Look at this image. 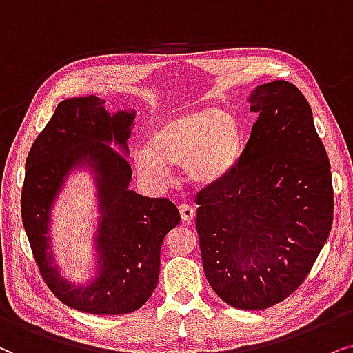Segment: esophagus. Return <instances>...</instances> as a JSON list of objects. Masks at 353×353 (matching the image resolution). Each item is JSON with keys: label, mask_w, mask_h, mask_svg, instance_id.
Returning a JSON list of instances; mask_svg holds the SVG:
<instances>
[{"label": "esophagus", "mask_w": 353, "mask_h": 353, "mask_svg": "<svg viewBox=\"0 0 353 353\" xmlns=\"http://www.w3.org/2000/svg\"><path fill=\"white\" fill-rule=\"evenodd\" d=\"M179 211H181V218H182V221H185V223H190V221L195 218V210H194V206L189 205V203H182V205H179Z\"/></svg>", "instance_id": "1"}]
</instances>
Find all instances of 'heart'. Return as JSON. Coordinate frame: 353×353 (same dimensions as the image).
Listing matches in <instances>:
<instances>
[{
	"label": "heart",
	"instance_id": "heart-1",
	"mask_svg": "<svg viewBox=\"0 0 353 353\" xmlns=\"http://www.w3.org/2000/svg\"><path fill=\"white\" fill-rule=\"evenodd\" d=\"M148 147L135 153L140 176L154 185L171 179L166 163L184 164L196 184H213L231 171L241 152L236 121L213 108L172 114L148 134Z\"/></svg>",
	"mask_w": 353,
	"mask_h": 353
}]
</instances>
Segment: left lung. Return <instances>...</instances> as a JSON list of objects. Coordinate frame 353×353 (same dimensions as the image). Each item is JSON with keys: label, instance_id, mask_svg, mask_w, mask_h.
Segmentation results:
<instances>
[{"label": "left lung", "instance_id": "8db88e82", "mask_svg": "<svg viewBox=\"0 0 353 353\" xmlns=\"http://www.w3.org/2000/svg\"><path fill=\"white\" fill-rule=\"evenodd\" d=\"M250 139L223 179L195 195L205 276L225 303L265 310L295 292L330 237L331 164L294 83L250 95Z\"/></svg>", "mask_w": 353, "mask_h": 353}]
</instances>
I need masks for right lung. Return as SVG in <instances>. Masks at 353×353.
<instances>
[{
  "mask_svg": "<svg viewBox=\"0 0 353 353\" xmlns=\"http://www.w3.org/2000/svg\"><path fill=\"white\" fill-rule=\"evenodd\" d=\"M134 117V111L110 114L98 97L69 98L56 106L26 161L21 213L32 253L51 292L79 312L124 314L143 307L158 284L163 239L181 221L171 200L148 199L128 189L130 164L108 143L128 150ZM82 163L99 174L103 216L97 238V278L88 286H74L52 266L48 225L65 177Z\"/></svg>",
  "mask_w": 353,
  "mask_h": 353,
  "instance_id": "obj_1",
  "label": "right lung"
}]
</instances>
